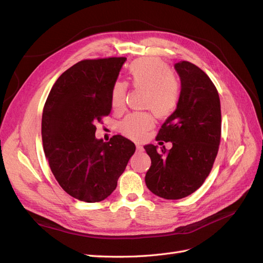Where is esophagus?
Wrapping results in <instances>:
<instances>
[{
    "label": "esophagus",
    "instance_id": "1",
    "mask_svg": "<svg viewBox=\"0 0 263 263\" xmlns=\"http://www.w3.org/2000/svg\"><path fill=\"white\" fill-rule=\"evenodd\" d=\"M136 148H137L138 153H141V151H144V148H142V146H140V145H136Z\"/></svg>",
    "mask_w": 263,
    "mask_h": 263
}]
</instances>
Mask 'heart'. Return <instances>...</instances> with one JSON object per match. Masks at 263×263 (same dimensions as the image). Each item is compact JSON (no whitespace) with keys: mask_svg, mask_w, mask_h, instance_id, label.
Returning a JSON list of instances; mask_svg holds the SVG:
<instances>
[{"mask_svg":"<svg viewBox=\"0 0 263 263\" xmlns=\"http://www.w3.org/2000/svg\"><path fill=\"white\" fill-rule=\"evenodd\" d=\"M128 81L135 89L144 90V107L151 108L160 117L168 116L177 108L181 86L176 76L170 72L166 63L159 58H141L133 61L127 68ZM127 85L115 82L110 90V103L115 110H122L126 104ZM154 126L149 113H133L119 124L125 136L139 139Z\"/></svg>","mask_w":263,"mask_h":263,"instance_id":"1","label":"heart"}]
</instances>
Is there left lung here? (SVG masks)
<instances>
[{"instance_id":"1","label":"left lung","mask_w":263,"mask_h":263,"mask_svg":"<svg viewBox=\"0 0 263 263\" xmlns=\"http://www.w3.org/2000/svg\"><path fill=\"white\" fill-rule=\"evenodd\" d=\"M181 80L176 110L165 119L157 140L171 141L172 148L146 145L151 159L147 187L165 200H179L200 187L213 168L221 132L220 101L209 76L189 61L174 65Z\"/></svg>"}]
</instances>
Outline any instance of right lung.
<instances>
[{"instance_id":"right-lung-1","label":"right lung","mask_w":263,"mask_h":263,"mask_svg":"<svg viewBox=\"0 0 263 263\" xmlns=\"http://www.w3.org/2000/svg\"><path fill=\"white\" fill-rule=\"evenodd\" d=\"M125 57L79 61L54 82L42 118L47 160L60 186L79 201L105 200L117 186L136 147L115 135L95 138L97 122L112 109L110 90Z\"/></svg>"}]
</instances>
